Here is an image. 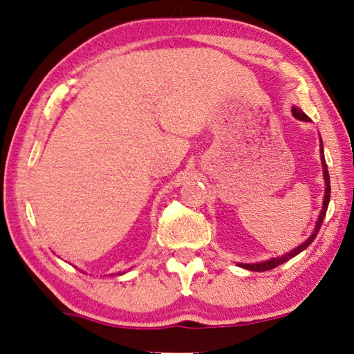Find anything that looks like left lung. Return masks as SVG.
Listing matches in <instances>:
<instances>
[{
	"label": "left lung",
	"mask_w": 354,
	"mask_h": 354,
	"mask_svg": "<svg viewBox=\"0 0 354 354\" xmlns=\"http://www.w3.org/2000/svg\"><path fill=\"white\" fill-rule=\"evenodd\" d=\"M292 114L295 119L299 120H304V122H310V118L300 110L297 106H292ZM320 160H322V167H324V178H325V196H324V205H322V210H320V215H319V220L316 223V227H314V232L310 235V239L305 240L304 243L300 244V246L295 248L291 252H288L281 257H275V259L271 260H266V261H260V263H239V265L244 269H249V271H257V272H263V271H269V269H274L277 268L281 263H285L288 260H291L292 257H295L297 254H300L301 250H305L310 244L316 239L317 234H319V229L322 226L324 223V218L326 215V209H328V203H330V194H331V187H330V173H328V167H326L325 162V156H324V147H322V140H320Z\"/></svg>",
	"instance_id": "8db88e82"
}]
</instances>
